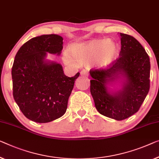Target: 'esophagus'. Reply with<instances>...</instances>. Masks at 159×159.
Instances as JSON below:
<instances>
[{"instance_id": "1", "label": "esophagus", "mask_w": 159, "mask_h": 159, "mask_svg": "<svg viewBox=\"0 0 159 159\" xmlns=\"http://www.w3.org/2000/svg\"><path fill=\"white\" fill-rule=\"evenodd\" d=\"M80 75H84V76H89V73H88L86 70H83L80 71Z\"/></svg>"}]
</instances>
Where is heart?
<instances>
[{
    "label": "heart",
    "instance_id": "1",
    "mask_svg": "<svg viewBox=\"0 0 159 159\" xmlns=\"http://www.w3.org/2000/svg\"><path fill=\"white\" fill-rule=\"evenodd\" d=\"M118 44L111 39H95L84 43H76L70 46L69 51L63 54V61L70 66L79 63L91 61L98 68H105L111 64L117 56Z\"/></svg>",
    "mask_w": 159,
    "mask_h": 159
}]
</instances>
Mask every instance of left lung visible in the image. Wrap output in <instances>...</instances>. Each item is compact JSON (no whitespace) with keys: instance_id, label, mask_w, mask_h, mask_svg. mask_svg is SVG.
<instances>
[{"instance_id":"left-lung-1","label":"left lung","mask_w":159,"mask_h":159,"mask_svg":"<svg viewBox=\"0 0 159 159\" xmlns=\"http://www.w3.org/2000/svg\"><path fill=\"white\" fill-rule=\"evenodd\" d=\"M119 58L107 69L90 70L91 93L101 114L116 120L139 110L150 88V59L131 35L118 34Z\"/></svg>"}]
</instances>
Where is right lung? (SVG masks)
<instances>
[{
  "label": "right lung",
  "mask_w": 159,
  "mask_h": 159,
  "mask_svg": "<svg viewBox=\"0 0 159 159\" xmlns=\"http://www.w3.org/2000/svg\"><path fill=\"white\" fill-rule=\"evenodd\" d=\"M63 39L56 34L41 35L25 43L16 53L12 67L13 94L23 115L36 123L60 118L80 73L68 77L62 66L47 59V54L60 56Z\"/></svg>",
  "instance_id": "obj_1"
}]
</instances>
